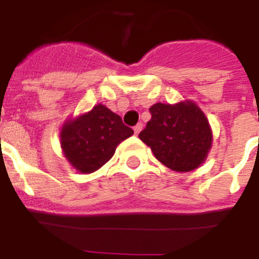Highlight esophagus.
Here are the masks:
<instances>
[{
	"label": "esophagus",
	"mask_w": 259,
	"mask_h": 259,
	"mask_svg": "<svg viewBox=\"0 0 259 259\" xmlns=\"http://www.w3.org/2000/svg\"><path fill=\"white\" fill-rule=\"evenodd\" d=\"M142 129H143V124H142V122H138V124L134 126V133H135V135L139 134V133L142 132Z\"/></svg>",
	"instance_id": "esophagus-1"
}]
</instances>
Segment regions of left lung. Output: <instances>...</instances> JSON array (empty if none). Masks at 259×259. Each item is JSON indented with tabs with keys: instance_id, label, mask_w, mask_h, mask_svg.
I'll return each mask as SVG.
<instances>
[{
	"instance_id": "1",
	"label": "left lung",
	"mask_w": 259,
	"mask_h": 259,
	"mask_svg": "<svg viewBox=\"0 0 259 259\" xmlns=\"http://www.w3.org/2000/svg\"><path fill=\"white\" fill-rule=\"evenodd\" d=\"M151 119L139 138L160 163L176 171L198 168L211 146V130L194 103H158L149 109Z\"/></svg>"
}]
</instances>
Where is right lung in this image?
I'll use <instances>...</instances> for the list:
<instances>
[{
    "label": "right lung",
    "instance_id": "1",
    "mask_svg": "<svg viewBox=\"0 0 259 259\" xmlns=\"http://www.w3.org/2000/svg\"><path fill=\"white\" fill-rule=\"evenodd\" d=\"M133 134L119 115L99 104L64 125L61 148L72 166L81 173H93L110 160L117 144Z\"/></svg>",
    "mask_w": 259,
    "mask_h": 259
}]
</instances>
